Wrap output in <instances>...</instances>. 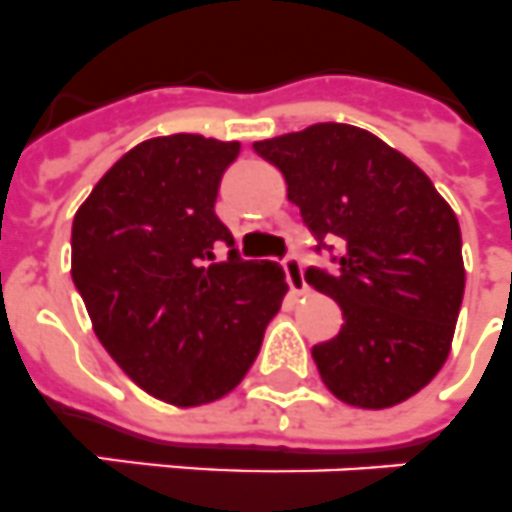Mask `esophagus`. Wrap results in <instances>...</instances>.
Instances as JSON below:
<instances>
[{
  "mask_svg": "<svg viewBox=\"0 0 512 512\" xmlns=\"http://www.w3.org/2000/svg\"><path fill=\"white\" fill-rule=\"evenodd\" d=\"M283 270H286V281H289L294 294H304L307 291V281H304V265L296 255L283 257Z\"/></svg>",
  "mask_w": 512,
  "mask_h": 512,
  "instance_id": "34e87169",
  "label": "esophagus"
}]
</instances>
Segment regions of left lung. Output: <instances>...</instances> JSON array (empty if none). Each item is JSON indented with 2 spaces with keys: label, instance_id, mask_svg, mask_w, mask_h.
<instances>
[{
  "label": "left lung",
  "instance_id": "obj_1",
  "mask_svg": "<svg viewBox=\"0 0 512 512\" xmlns=\"http://www.w3.org/2000/svg\"><path fill=\"white\" fill-rule=\"evenodd\" d=\"M317 252L341 244L336 273L307 283L336 299L343 325L312 346L322 382L356 409H390L432 382L461 312V226L414 161L351 124L322 122L260 140Z\"/></svg>",
  "mask_w": 512,
  "mask_h": 512
}]
</instances>
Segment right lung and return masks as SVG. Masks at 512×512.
<instances>
[{"label":"right lung","mask_w":512,"mask_h":512,"mask_svg":"<svg viewBox=\"0 0 512 512\" xmlns=\"http://www.w3.org/2000/svg\"><path fill=\"white\" fill-rule=\"evenodd\" d=\"M239 143L153 137L124 153L72 221V281L103 349L171 406H203L239 385L289 291L281 265L216 263L234 236L216 216Z\"/></svg>","instance_id":"1"}]
</instances>
